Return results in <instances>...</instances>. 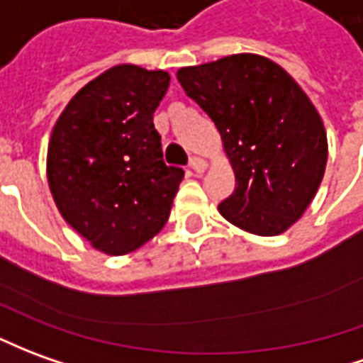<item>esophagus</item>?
Returning <instances> with one entry per match:
<instances>
[{
	"instance_id": "34e87169",
	"label": "esophagus",
	"mask_w": 363,
	"mask_h": 363,
	"mask_svg": "<svg viewBox=\"0 0 363 363\" xmlns=\"http://www.w3.org/2000/svg\"><path fill=\"white\" fill-rule=\"evenodd\" d=\"M190 169L196 174L204 173V171H206V161L200 159V157H192V159H190Z\"/></svg>"
}]
</instances>
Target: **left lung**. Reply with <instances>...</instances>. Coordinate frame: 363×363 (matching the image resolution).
<instances>
[{
	"label": "left lung",
	"mask_w": 363,
	"mask_h": 363,
	"mask_svg": "<svg viewBox=\"0 0 363 363\" xmlns=\"http://www.w3.org/2000/svg\"><path fill=\"white\" fill-rule=\"evenodd\" d=\"M189 98L216 123L234 167L220 214L245 232L283 234L320 186L326 131L301 86L259 55H232L177 72Z\"/></svg>",
	"instance_id": "obj_1"
}]
</instances>
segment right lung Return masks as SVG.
I'll list each match as a JSON object with an SVG mask.
<instances>
[{
  "label": "right lung",
  "mask_w": 363,
  "mask_h": 363,
  "mask_svg": "<svg viewBox=\"0 0 363 363\" xmlns=\"http://www.w3.org/2000/svg\"><path fill=\"white\" fill-rule=\"evenodd\" d=\"M169 74L120 65L76 94L52 129L47 177L62 218L96 250H138L171 214L184 171L163 161L153 113Z\"/></svg>",
  "instance_id": "add662e5"
}]
</instances>
